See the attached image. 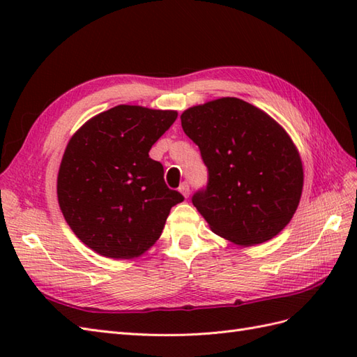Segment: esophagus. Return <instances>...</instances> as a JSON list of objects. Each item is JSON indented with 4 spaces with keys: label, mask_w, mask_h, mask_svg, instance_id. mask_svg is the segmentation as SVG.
Wrapping results in <instances>:
<instances>
[{
    "label": "esophagus",
    "mask_w": 357,
    "mask_h": 357,
    "mask_svg": "<svg viewBox=\"0 0 357 357\" xmlns=\"http://www.w3.org/2000/svg\"><path fill=\"white\" fill-rule=\"evenodd\" d=\"M179 192L184 196V198H188V195H190V185H188L187 183H183L179 187Z\"/></svg>",
    "instance_id": "esophagus-1"
}]
</instances>
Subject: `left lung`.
Instances as JSON below:
<instances>
[{"label": "left lung", "instance_id": "obj_1", "mask_svg": "<svg viewBox=\"0 0 357 357\" xmlns=\"http://www.w3.org/2000/svg\"><path fill=\"white\" fill-rule=\"evenodd\" d=\"M181 124L208 169L207 188L192 202L211 231L241 247L282 231L304 187L299 151L284 127L239 98L193 105Z\"/></svg>", "mask_w": 357, "mask_h": 357}]
</instances>
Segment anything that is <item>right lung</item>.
Listing matches in <instances>:
<instances>
[{
  "label": "right lung",
  "mask_w": 357,
  "mask_h": 357,
  "mask_svg": "<svg viewBox=\"0 0 357 357\" xmlns=\"http://www.w3.org/2000/svg\"><path fill=\"white\" fill-rule=\"evenodd\" d=\"M176 110L121 104L82 124L67 144L56 193L66 222L81 242L112 259L138 257L161 236L170 190L151 146L176 121Z\"/></svg>",
  "instance_id": "1"
}]
</instances>
